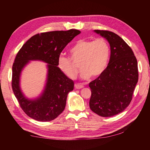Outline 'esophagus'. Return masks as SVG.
Here are the masks:
<instances>
[{
	"label": "esophagus",
	"instance_id": "obj_1",
	"mask_svg": "<svg viewBox=\"0 0 150 150\" xmlns=\"http://www.w3.org/2000/svg\"><path fill=\"white\" fill-rule=\"evenodd\" d=\"M83 84H81V83H75V88H77V89H80V88H83Z\"/></svg>",
	"mask_w": 150,
	"mask_h": 150
}]
</instances>
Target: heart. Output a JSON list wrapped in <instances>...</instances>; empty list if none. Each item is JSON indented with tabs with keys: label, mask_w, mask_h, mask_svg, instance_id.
<instances>
[{
	"label": "heart",
	"mask_w": 150,
	"mask_h": 150,
	"mask_svg": "<svg viewBox=\"0 0 150 150\" xmlns=\"http://www.w3.org/2000/svg\"><path fill=\"white\" fill-rule=\"evenodd\" d=\"M70 57L60 55L57 63L60 69L70 79H75L79 63L83 79L97 77L104 72L108 62L110 48L103 38L96 40H81L69 51Z\"/></svg>",
	"instance_id": "b5f03b06"
}]
</instances>
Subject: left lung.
I'll return each mask as SVG.
<instances>
[{
  "instance_id": "obj_1",
  "label": "left lung",
  "mask_w": 150,
  "mask_h": 150,
  "mask_svg": "<svg viewBox=\"0 0 150 150\" xmlns=\"http://www.w3.org/2000/svg\"><path fill=\"white\" fill-rule=\"evenodd\" d=\"M108 40L110 57L100 76L89 83L91 110L103 117L122 112L130 105L138 81V62L132 50L118 35L108 30H95Z\"/></svg>"
}]
</instances>
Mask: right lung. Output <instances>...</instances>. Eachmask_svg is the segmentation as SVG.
<instances>
[{
    "label": "right lung",
    "mask_w": 150,
    "mask_h": 150,
    "mask_svg": "<svg viewBox=\"0 0 150 150\" xmlns=\"http://www.w3.org/2000/svg\"><path fill=\"white\" fill-rule=\"evenodd\" d=\"M78 30L52 31L37 34L20 48L12 65V88L20 107L29 117L40 122L54 120L64 110L67 95L73 90L74 83L57 67L58 58L65 47L79 34ZM30 60L48 63L47 86L42 96L29 100L19 88V75Z\"/></svg>",
    "instance_id": "right-lung-1"
}]
</instances>
